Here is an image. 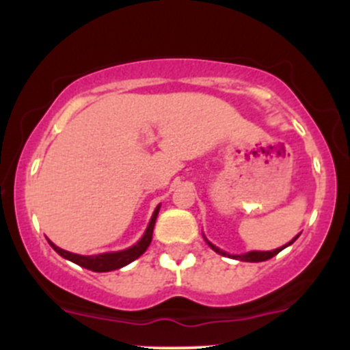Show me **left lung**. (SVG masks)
I'll list each match as a JSON object with an SVG mask.
<instances>
[{
    "label": "left lung",
    "instance_id": "left-lung-1",
    "mask_svg": "<svg viewBox=\"0 0 350 350\" xmlns=\"http://www.w3.org/2000/svg\"><path fill=\"white\" fill-rule=\"evenodd\" d=\"M296 239H298V235H296L295 239H293L291 242L289 243H286V245H283V247H280V249H274V250H267V252H260V250H252V252H247V254H242V256H230V254H227V252H224V250H220L218 249V247H215L213 243L211 242H208V245L211 247V249L215 250V252H218V254H221V256H228V257H234V259H239V260H245V262H262V260H267V259H271V257H274L276 256V254H280L281 250L284 249V247H288V245H291L293 242L296 241Z\"/></svg>",
    "mask_w": 350,
    "mask_h": 350
}]
</instances>
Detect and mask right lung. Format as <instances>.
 <instances>
[{"instance_id":"add662e5","label":"right lung","mask_w":350,"mask_h":350,"mask_svg":"<svg viewBox=\"0 0 350 350\" xmlns=\"http://www.w3.org/2000/svg\"><path fill=\"white\" fill-rule=\"evenodd\" d=\"M159 208H161V204H159V206L154 210L152 218H150L149 227H147L144 237L140 239L135 245L129 247V249H125V250H118V252H108V254H98V256H79V254L67 252V250L61 249V247H57L51 241H49V243H51V247L59 254V256H62L64 259L70 260V262L77 264V266L86 267V269H90V271H94V273H108V271L120 269V267L126 266V264H130L132 260L139 259V257L146 252L147 247L150 245V242H152L155 218H157V215H159Z\"/></svg>"}]
</instances>
